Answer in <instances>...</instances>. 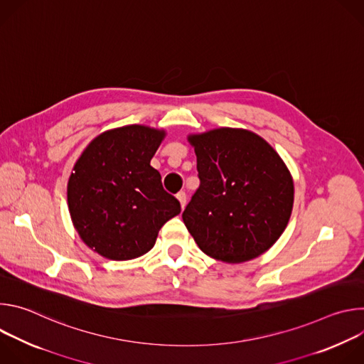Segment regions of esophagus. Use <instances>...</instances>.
I'll return each instance as SVG.
<instances>
[{
	"instance_id": "obj_1",
	"label": "esophagus",
	"mask_w": 364,
	"mask_h": 364,
	"mask_svg": "<svg viewBox=\"0 0 364 364\" xmlns=\"http://www.w3.org/2000/svg\"><path fill=\"white\" fill-rule=\"evenodd\" d=\"M177 198H178V201H180L181 207L184 209V205H186V203H187V196H186V193H184V191L177 193Z\"/></svg>"
}]
</instances>
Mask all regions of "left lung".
<instances>
[{
	"mask_svg": "<svg viewBox=\"0 0 364 364\" xmlns=\"http://www.w3.org/2000/svg\"><path fill=\"white\" fill-rule=\"evenodd\" d=\"M200 186L183 222L198 247L228 264L250 261L284 233L294 181L279 154L247 129L218 128L188 135Z\"/></svg>",
	"mask_w": 364,
	"mask_h": 364,
	"instance_id": "obj_1",
	"label": "left lung"
}]
</instances>
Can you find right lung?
Returning a JSON list of instances; mask_svg holds the SVG:
<instances>
[{
	"label": "right lung",
	"mask_w": 364,
	"mask_h": 364,
	"mask_svg": "<svg viewBox=\"0 0 364 364\" xmlns=\"http://www.w3.org/2000/svg\"><path fill=\"white\" fill-rule=\"evenodd\" d=\"M166 131L127 125L97 135L85 148L68 183V204L80 239L112 261L152 249L166 222L181 212L149 166Z\"/></svg>",
	"instance_id": "add662e5"
}]
</instances>
